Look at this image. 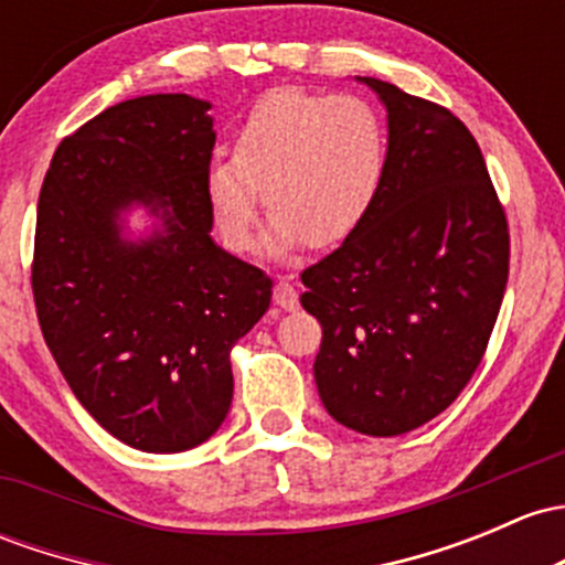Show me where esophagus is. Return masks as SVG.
Masks as SVG:
<instances>
[{
    "label": "esophagus",
    "mask_w": 565,
    "mask_h": 565,
    "mask_svg": "<svg viewBox=\"0 0 565 565\" xmlns=\"http://www.w3.org/2000/svg\"><path fill=\"white\" fill-rule=\"evenodd\" d=\"M273 302H276L278 308H284V311H295V308L300 306V298H298V289H295V284H289L287 278H281V281L273 287Z\"/></svg>",
    "instance_id": "obj_1"
}]
</instances>
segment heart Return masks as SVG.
Returning <instances> with one entry per match:
<instances>
[{"label":"heart","instance_id":"heart-1","mask_svg":"<svg viewBox=\"0 0 565 565\" xmlns=\"http://www.w3.org/2000/svg\"><path fill=\"white\" fill-rule=\"evenodd\" d=\"M390 168L384 116L362 97L302 88L267 92L246 113L235 157H213L205 198L227 246H252L259 192L273 213L265 252L281 259L311 243H343L362 227Z\"/></svg>","mask_w":565,"mask_h":565}]
</instances>
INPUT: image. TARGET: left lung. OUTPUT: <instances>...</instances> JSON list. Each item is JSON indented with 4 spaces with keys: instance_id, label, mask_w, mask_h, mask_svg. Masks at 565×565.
Instances as JSON below:
<instances>
[{
    "instance_id": "1",
    "label": "left lung",
    "mask_w": 565,
    "mask_h": 565,
    "mask_svg": "<svg viewBox=\"0 0 565 565\" xmlns=\"http://www.w3.org/2000/svg\"><path fill=\"white\" fill-rule=\"evenodd\" d=\"M390 168L362 227L302 270L313 362L338 425L390 438L430 423L482 362L509 278V230L466 124L387 81Z\"/></svg>"
}]
</instances>
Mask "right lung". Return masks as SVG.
Returning a JSON list of instances; mask_svg holds the SVG:
<instances>
[{
    "instance_id": "right-lung-1",
    "label": "right lung",
    "mask_w": 565,
    "mask_h": 565,
    "mask_svg": "<svg viewBox=\"0 0 565 565\" xmlns=\"http://www.w3.org/2000/svg\"><path fill=\"white\" fill-rule=\"evenodd\" d=\"M207 99L148 94L62 140L38 203L40 328L81 406L140 452H186L227 419L230 349L273 281L213 241ZM152 224L132 234L128 216Z\"/></svg>"
}]
</instances>
